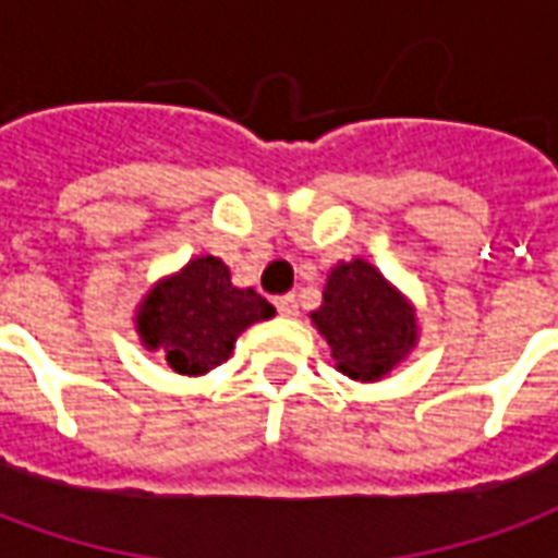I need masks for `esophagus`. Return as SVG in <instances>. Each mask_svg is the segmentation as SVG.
Here are the masks:
<instances>
[{"mask_svg":"<svg viewBox=\"0 0 558 558\" xmlns=\"http://www.w3.org/2000/svg\"><path fill=\"white\" fill-rule=\"evenodd\" d=\"M275 307H278L280 316H299V299H295L292 292L278 295V299H275Z\"/></svg>","mask_w":558,"mask_h":558,"instance_id":"esophagus-1","label":"esophagus"}]
</instances>
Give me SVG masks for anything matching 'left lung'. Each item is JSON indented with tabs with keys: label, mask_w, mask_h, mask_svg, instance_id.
Wrapping results in <instances>:
<instances>
[{
	"label": "left lung",
	"mask_w": 558,
	"mask_h": 558,
	"mask_svg": "<svg viewBox=\"0 0 558 558\" xmlns=\"http://www.w3.org/2000/svg\"><path fill=\"white\" fill-rule=\"evenodd\" d=\"M328 340L338 371L359 383H376L398 367L418 340L410 299L398 292L367 259L338 263L323 290L319 311L311 314Z\"/></svg>",
	"instance_id": "left-lung-1"
}]
</instances>
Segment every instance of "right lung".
I'll list each match as a JSON object with an SVG mask.
<instances>
[{"instance_id": "1", "label": "right lung", "mask_w": 558, "mask_h": 558, "mask_svg": "<svg viewBox=\"0 0 558 558\" xmlns=\"http://www.w3.org/2000/svg\"><path fill=\"white\" fill-rule=\"evenodd\" d=\"M275 316L254 290L232 287L218 256H196L182 271L158 280L137 311L146 350H160L175 374L203 376L227 362L244 328Z\"/></svg>"}]
</instances>
